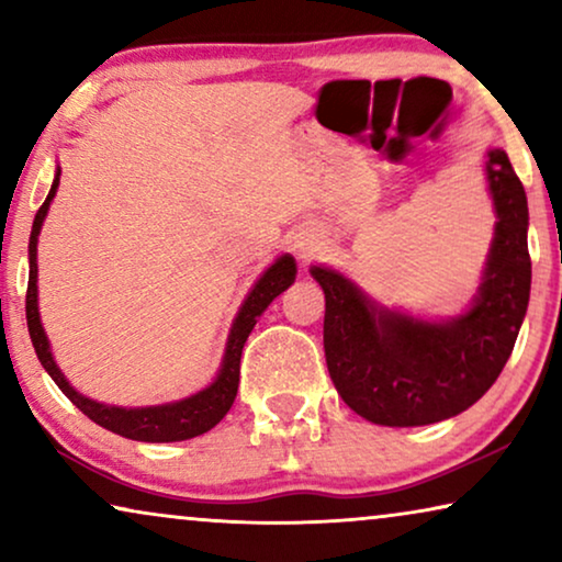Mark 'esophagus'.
Wrapping results in <instances>:
<instances>
[{
	"mask_svg": "<svg viewBox=\"0 0 562 562\" xmlns=\"http://www.w3.org/2000/svg\"><path fill=\"white\" fill-rule=\"evenodd\" d=\"M294 248H296L299 256L306 258V256H310V250H312V243H310V240H296Z\"/></svg>",
	"mask_w": 562,
	"mask_h": 562,
	"instance_id": "obj_1",
	"label": "esophagus"
}]
</instances>
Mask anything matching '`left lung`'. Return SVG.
Segmentation results:
<instances>
[{
	"label": "left lung",
	"mask_w": 562,
	"mask_h": 562,
	"mask_svg": "<svg viewBox=\"0 0 562 562\" xmlns=\"http://www.w3.org/2000/svg\"><path fill=\"white\" fill-rule=\"evenodd\" d=\"M496 225L481 286L458 317L391 310L327 266L310 273L325 291V358L337 394L383 427H422L473 406L509 360L532 286L527 194L502 148L486 153Z\"/></svg>",
	"instance_id": "obj_1"
}]
</instances>
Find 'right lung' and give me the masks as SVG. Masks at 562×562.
I'll list each match as a JSON object with an SVG mask.
<instances>
[{"label": "right lung", "mask_w": 562, "mask_h": 562, "mask_svg": "<svg viewBox=\"0 0 562 562\" xmlns=\"http://www.w3.org/2000/svg\"><path fill=\"white\" fill-rule=\"evenodd\" d=\"M60 183V166L56 168V176H53L50 191L45 196V202L35 214L33 233H30V245H27V258H30V279H27V299H25V312H27V329L30 340H33V348L37 352V360L48 371V375L56 381V386L64 391V394L71 398V402L79 406V409L87 414L91 422H97L99 427L110 429L114 435L127 437V440L137 442H181L191 440V437L210 432V429L217 425V422L225 417L233 406L237 396V383H240V356L243 345L248 340V335L256 327L260 314L268 310V304L273 302L276 296L283 294L291 283L296 279V260L283 252L273 260L271 266L260 273V279L252 283V289L245 296L240 310H237L233 327H229L225 356H222L220 371L214 375L210 386H204L196 394L187 398H179V402H166V404H153V406H114V404H102L94 402V398L79 394L71 386V381L66 379L64 371H60L56 358L50 352L48 335H45L43 322H41V310H37V235H41L43 222L48 217L50 202L56 196Z\"/></svg>", "instance_id": "add662e5"}]
</instances>
